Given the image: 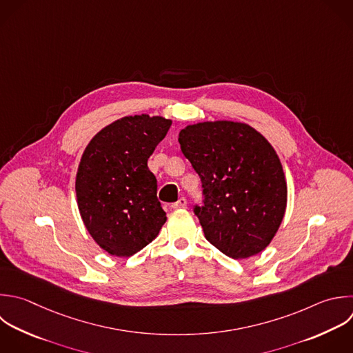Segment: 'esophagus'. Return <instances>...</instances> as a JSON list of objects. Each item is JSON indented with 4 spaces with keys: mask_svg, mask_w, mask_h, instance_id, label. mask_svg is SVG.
<instances>
[{
    "mask_svg": "<svg viewBox=\"0 0 353 353\" xmlns=\"http://www.w3.org/2000/svg\"><path fill=\"white\" fill-rule=\"evenodd\" d=\"M186 205H188L186 199H185V197H181L178 201H175V203L171 204V208H174V210H182V208H186Z\"/></svg>",
    "mask_w": 353,
    "mask_h": 353,
    "instance_id": "34e87169",
    "label": "esophagus"
}]
</instances>
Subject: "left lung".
I'll return each instance as SVG.
<instances>
[{"label": "left lung", "mask_w": 353, "mask_h": 353, "mask_svg": "<svg viewBox=\"0 0 353 353\" xmlns=\"http://www.w3.org/2000/svg\"><path fill=\"white\" fill-rule=\"evenodd\" d=\"M183 156L197 172L203 205H194L205 239L243 259L268 247L287 204L281 163L252 127L233 121L199 123L179 132Z\"/></svg>", "instance_id": "left-lung-1"}]
</instances>
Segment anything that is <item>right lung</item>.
I'll return each mask as SVG.
<instances>
[{
	"mask_svg": "<svg viewBox=\"0 0 353 353\" xmlns=\"http://www.w3.org/2000/svg\"><path fill=\"white\" fill-rule=\"evenodd\" d=\"M171 120L123 117L85 148L76 178L77 204L92 239L109 254L131 256L156 239L167 221L148 159Z\"/></svg>",
	"mask_w": 353,
	"mask_h": 353,
	"instance_id": "right-lung-1",
	"label": "right lung"
}]
</instances>
